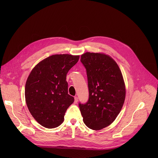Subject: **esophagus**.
<instances>
[{"label": "esophagus", "instance_id": "esophagus-1", "mask_svg": "<svg viewBox=\"0 0 158 158\" xmlns=\"http://www.w3.org/2000/svg\"><path fill=\"white\" fill-rule=\"evenodd\" d=\"M74 98H75V101H74V103H77L78 102V97H77V96H75V97H74Z\"/></svg>", "mask_w": 158, "mask_h": 158}]
</instances>
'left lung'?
Returning <instances> with one entry per match:
<instances>
[{
    "mask_svg": "<svg viewBox=\"0 0 158 158\" xmlns=\"http://www.w3.org/2000/svg\"><path fill=\"white\" fill-rule=\"evenodd\" d=\"M86 68L89 99L79 103L85 125L94 130L111 124L120 113L125 98V86L121 70L110 56L86 52L81 56Z\"/></svg>",
    "mask_w": 158,
    "mask_h": 158,
    "instance_id": "8db88e82",
    "label": "left lung"
}]
</instances>
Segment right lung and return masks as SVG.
<instances>
[{
	"instance_id": "right-lung-1",
	"label": "right lung",
	"mask_w": 158,
	"mask_h": 158,
	"mask_svg": "<svg viewBox=\"0 0 158 158\" xmlns=\"http://www.w3.org/2000/svg\"><path fill=\"white\" fill-rule=\"evenodd\" d=\"M80 56L53 55L40 62L31 71L25 84L28 110L42 126L54 128L64 121L74 98L68 94L66 75Z\"/></svg>"
}]
</instances>
